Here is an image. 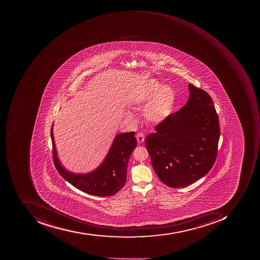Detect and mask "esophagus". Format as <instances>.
<instances>
[{"label": "esophagus", "instance_id": "34e87169", "mask_svg": "<svg viewBox=\"0 0 260 260\" xmlns=\"http://www.w3.org/2000/svg\"><path fill=\"white\" fill-rule=\"evenodd\" d=\"M137 140H138V142L139 144H141V143L144 142V135L142 133H138L136 135Z\"/></svg>", "mask_w": 260, "mask_h": 260}]
</instances>
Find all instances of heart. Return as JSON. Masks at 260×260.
<instances>
[{"label": "heart", "instance_id": "b5f03b06", "mask_svg": "<svg viewBox=\"0 0 260 260\" xmlns=\"http://www.w3.org/2000/svg\"><path fill=\"white\" fill-rule=\"evenodd\" d=\"M132 100L137 107H144L151 100L144 110V117L151 123H160L171 112L175 103V93L170 87H163L156 80H151L134 92ZM126 119L134 121V115L126 114Z\"/></svg>", "mask_w": 260, "mask_h": 260}]
</instances>
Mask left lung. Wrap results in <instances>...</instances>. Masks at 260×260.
<instances>
[{
  "mask_svg": "<svg viewBox=\"0 0 260 260\" xmlns=\"http://www.w3.org/2000/svg\"><path fill=\"white\" fill-rule=\"evenodd\" d=\"M189 99L145 139L154 171L173 188L184 187L209 171L217 157L219 122L209 93L188 85Z\"/></svg>",
  "mask_w": 260,
  "mask_h": 260,
  "instance_id": "8db88e82",
  "label": "left lung"
}]
</instances>
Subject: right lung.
Segmentation results:
<instances>
[{
	"instance_id": "right-lung-1",
	"label": "right lung",
	"mask_w": 260,
	"mask_h": 260,
	"mask_svg": "<svg viewBox=\"0 0 260 260\" xmlns=\"http://www.w3.org/2000/svg\"><path fill=\"white\" fill-rule=\"evenodd\" d=\"M134 135V132L122 133L116 135L107 156L99 168L86 174H76L66 170L58 161L53 136L52 124L51 138L54 167L64 180L85 193L99 197L114 196L126 183L128 161L131 153L137 146V139Z\"/></svg>"
}]
</instances>
